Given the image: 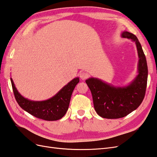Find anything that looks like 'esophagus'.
I'll return each instance as SVG.
<instances>
[{
	"mask_svg": "<svg viewBox=\"0 0 157 157\" xmlns=\"http://www.w3.org/2000/svg\"><path fill=\"white\" fill-rule=\"evenodd\" d=\"M88 74L86 72H81L80 73V78L82 80H85L88 77Z\"/></svg>",
	"mask_w": 157,
	"mask_h": 157,
	"instance_id": "obj_1",
	"label": "esophagus"
}]
</instances>
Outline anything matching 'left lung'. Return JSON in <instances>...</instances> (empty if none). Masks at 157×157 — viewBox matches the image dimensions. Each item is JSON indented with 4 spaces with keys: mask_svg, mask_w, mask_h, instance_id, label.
Returning <instances> with one entry per match:
<instances>
[{
    "mask_svg": "<svg viewBox=\"0 0 157 157\" xmlns=\"http://www.w3.org/2000/svg\"><path fill=\"white\" fill-rule=\"evenodd\" d=\"M122 38L131 39L136 44L138 63L137 75L126 86H114L98 78L90 77L86 83L91 91L94 109L98 115L105 118H119L126 117L138 107L145 97L148 69L145 56L136 35L126 31Z\"/></svg>",
    "mask_w": 157,
    "mask_h": 157,
    "instance_id": "1",
    "label": "left lung"
}]
</instances>
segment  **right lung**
<instances>
[{
  "instance_id": "add662e5",
  "label": "right lung",
  "mask_w": 157,
  "mask_h": 157,
  "mask_svg": "<svg viewBox=\"0 0 157 157\" xmlns=\"http://www.w3.org/2000/svg\"><path fill=\"white\" fill-rule=\"evenodd\" d=\"M10 80L14 96L23 110L40 119L54 121L60 119L67 113L71 95L79 82V78H73L53 97L44 101H33L24 98L18 92L11 77Z\"/></svg>"
}]
</instances>
